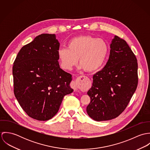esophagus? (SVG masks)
Wrapping results in <instances>:
<instances>
[{
	"mask_svg": "<svg viewBox=\"0 0 150 150\" xmlns=\"http://www.w3.org/2000/svg\"><path fill=\"white\" fill-rule=\"evenodd\" d=\"M86 79V76H81L78 77L74 81L72 82L71 87L73 88L74 91H78V89L79 88L80 84H81V83H84Z\"/></svg>",
	"mask_w": 150,
	"mask_h": 150,
	"instance_id": "obj_1",
	"label": "esophagus"
}]
</instances>
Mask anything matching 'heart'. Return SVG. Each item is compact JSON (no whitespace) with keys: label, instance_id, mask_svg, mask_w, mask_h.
I'll return each instance as SVG.
<instances>
[{"label":"heart","instance_id":"obj_1","mask_svg":"<svg viewBox=\"0 0 150 150\" xmlns=\"http://www.w3.org/2000/svg\"><path fill=\"white\" fill-rule=\"evenodd\" d=\"M67 47L58 51L62 67L65 70H70L77 64L79 59L80 67L88 72L99 69L104 64L108 51L106 42L90 35L71 39Z\"/></svg>","mask_w":150,"mask_h":150}]
</instances>
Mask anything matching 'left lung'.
I'll return each mask as SVG.
<instances>
[{
	"label": "left lung",
	"instance_id": "1",
	"mask_svg": "<svg viewBox=\"0 0 150 150\" xmlns=\"http://www.w3.org/2000/svg\"><path fill=\"white\" fill-rule=\"evenodd\" d=\"M110 48L107 64L93 76L92 86L87 92L91 102L86 112L96 121L119 116L127 107L138 84L137 59L125 40L115 36Z\"/></svg>",
	"mask_w": 150,
	"mask_h": 150
}]
</instances>
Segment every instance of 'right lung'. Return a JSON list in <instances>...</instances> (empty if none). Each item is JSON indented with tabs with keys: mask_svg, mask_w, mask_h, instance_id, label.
Masks as SVG:
<instances>
[{
	"mask_svg": "<svg viewBox=\"0 0 150 150\" xmlns=\"http://www.w3.org/2000/svg\"><path fill=\"white\" fill-rule=\"evenodd\" d=\"M59 48L55 34H42L22 47L13 64L15 96L25 112L39 121L52 118L64 96L73 91L71 75L60 68Z\"/></svg>",
	"mask_w": 150,
	"mask_h": 150,
	"instance_id": "obj_1",
	"label": "right lung"
}]
</instances>
